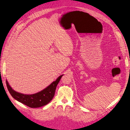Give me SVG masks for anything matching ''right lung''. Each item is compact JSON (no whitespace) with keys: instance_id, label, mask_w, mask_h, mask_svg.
<instances>
[{"instance_id":"add662e5","label":"right lung","mask_w":130,"mask_h":130,"mask_svg":"<svg viewBox=\"0 0 130 130\" xmlns=\"http://www.w3.org/2000/svg\"><path fill=\"white\" fill-rule=\"evenodd\" d=\"M63 74L59 76L56 81L44 89L31 95L23 94L17 92L11 87L7 80H6V83L9 92L14 99L29 107L35 108L44 106L51 101L55 95L57 86Z\"/></svg>"}]
</instances>
